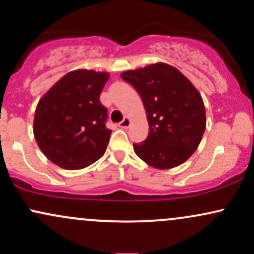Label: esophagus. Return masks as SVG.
<instances>
[{
  "label": "esophagus",
  "mask_w": 254,
  "mask_h": 254,
  "mask_svg": "<svg viewBox=\"0 0 254 254\" xmlns=\"http://www.w3.org/2000/svg\"><path fill=\"white\" fill-rule=\"evenodd\" d=\"M130 123H131L130 119L127 117V118H124L123 121H122L121 123L118 124V127H122V129H127V127H130Z\"/></svg>",
  "instance_id": "esophagus-1"
}]
</instances>
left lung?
Here are the masks:
<instances>
[{
    "mask_svg": "<svg viewBox=\"0 0 254 254\" xmlns=\"http://www.w3.org/2000/svg\"><path fill=\"white\" fill-rule=\"evenodd\" d=\"M121 76L143 101L149 135L133 144L136 155L157 170L184 164L199 145L205 130L202 95L185 75L167 63L127 70Z\"/></svg>",
    "mask_w": 254,
    "mask_h": 254,
    "instance_id": "1",
    "label": "left lung"
}]
</instances>
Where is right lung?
<instances>
[{"mask_svg":"<svg viewBox=\"0 0 254 254\" xmlns=\"http://www.w3.org/2000/svg\"><path fill=\"white\" fill-rule=\"evenodd\" d=\"M110 74L77 69L57 81L37 105L33 133L43 154L64 170H82L106 151L111 131L99 97Z\"/></svg>","mask_w":254,"mask_h":254,"instance_id":"1","label":"right lung"}]
</instances>
